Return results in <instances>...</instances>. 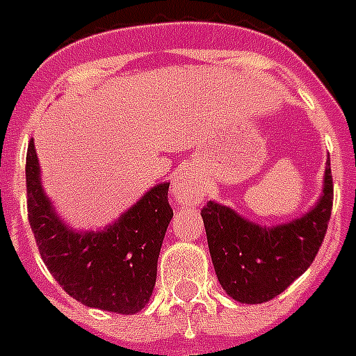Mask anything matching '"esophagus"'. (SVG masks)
Returning a JSON list of instances; mask_svg holds the SVG:
<instances>
[{
    "mask_svg": "<svg viewBox=\"0 0 356 356\" xmlns=\"http://www.w3.org/2000/svg\"><path fill=\"white\" fill-rule=\"evenodd\" d=\"M172 194L173 202L177 205H192L200 200V190H197V184L192 177L190 170H179L173 177L172 184Z\"/></svg>",
    "mask_w": 356,
    "mask_h": 356,
    "instance_id": "esophagus-1",
    "label": "esophagus"
}]
</instances>
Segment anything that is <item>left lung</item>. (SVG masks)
<instances>
[{"label":"left lung","mask_w":356,"mask_h":356,"mask_svg":"<svg viewBox=\"0 0 356 356\" xmlns=\"http://www.w3.org/2000/svg\"><path fill=\"white\" fill-rule=\"evenodd\" d=\"M332 196L327 160L316 205L278 226H261L232 207L209 202L202 218L222 289L237 302L261 305L291 286L316 259L329 227Z\"/></svg>","instance_id":"obj_1"}]
</instances>
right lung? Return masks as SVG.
<instances>
[{"label": "right lung", "instance_id": "add662e5", "mask_svg": "<svg viewBox=\"0 0 356 356\" xmlns=\"http://www.w3.org/2000/svg\"><path fill=\"white\" fill-rule=\"evenodd\" d=\"M27 213L40 257L58 284L88 308L134 316L156 282L162 241L172 220L170 183L154 184L119 218L100 229H74L44 194L31 140L26 159Z\"/></svg>", "mask_w": 356, "mask_h": 356}]
</instances>
